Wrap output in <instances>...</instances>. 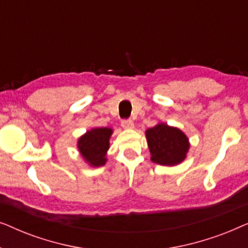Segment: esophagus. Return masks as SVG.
<instances>
[{
    "label": "esophagus",
    "instance_id": "1",
    "mask_svg": "<svg viewBox=\"0 0 248 248\" xmlns=\"http://www.w3.org/2000/svg\"><path fill=\"white\" fill-rule=\"evenodd\" d=\"M121 124L124 128H133L134 126V123L131 120H123Z\"/></svg>",
    "mask_w": 248,
    "mask_h": 248
}]
</instances>
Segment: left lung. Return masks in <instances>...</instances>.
Masks as SVG:
<instances>
[{
    "instance_id": "1",
    "label": "left lung",
    "mask_w": 248,
    "mask_h": 248,
    "mask_svg": "<svg viewBox=\"0 0 248 248\" xmlns=\"http://www.w3.org/2000/svg\"><path fill=\"white\" fill-rule=\"evenodd\" d=\"M151 160L164 166H175L182 162L187 154L188 139L181 130L160 123L145 132Z\"/></svg>"
}]
</instances>
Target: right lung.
<instances>
[{
  "label": "right lung",
  "instance_id": "right-lung-1",
  "mask_svg": "<svg viewBox=\"0 0 248 248\" xmlns=\"http://www.w3.org/2000/svg\"><path fill=\"white\" fill-rule=\"evenodd\" d=\"M113 130L108 127L93 128L82 135L78 142V148L86 159L93 167H99L106 162V152L109 149V138Z\"/></svg>",
  "mask_w": 248,
  "mask_h": 248
}]
</instances>
